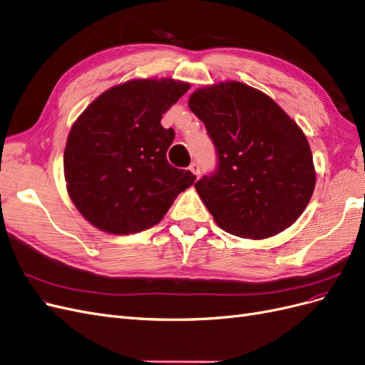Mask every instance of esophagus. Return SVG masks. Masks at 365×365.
<instances>
[{
    "mask_svg": "<svg viewBox=\"0 0 365 365\" xmlns=\"http://www.w3.org/2000/svg\"><path fill=\"white\" fill-rule=\"evenodd\" d=\"M190 170H192V173L195 175V176H197V178H200V175H201V169H200V164L197 163H192L190 164V168H189Z\"/></svg>",
    "mask_w": 365,
    "mask_h": 365,
    "instance_id": "obj_1",
    "label": "esophagus"
}]
</instances>
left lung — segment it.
<instances>
[{
	"label": "left lung",
	"instance_id": "left-lung-1",
	"mask_svg": "<svg viewBox=\"0 0 365 365\" xmlns=\"http://www.w3.org/2000/svg\"><path fill=\"white\" fill-rule=\"evenodd\" d=\"M189 108L217 152L216 172L195 182L216 224L254 240L291 227L317 178L300 126L269 96L236 81L200 88Z\"/></svg>",
	"mask_w": 365,
	"mask_h": 365
}]
</instances>
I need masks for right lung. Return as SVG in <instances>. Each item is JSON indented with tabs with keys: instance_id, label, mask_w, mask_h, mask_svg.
I'll use <instances>...</instances> for the list:
<instances>
[{
	"instance_id": "add662e5",
	"label": "right lung",
	"mask_w": 365,
	"mask_h": 365,
	"mask_svg": "<svg viewBox=\"0 0 365 365\" xmlns=\"http://www.w3.org/2000/svg\"><path fill=\"white\" fill-rule=\"evenodd\" d=\"M190 83L134 79L109 88L77 117L63 150L70 200L96 228L113 235L157 225L196 176L168 161L173 129L161 117Z\"/></svg>"
}]
</instances>
